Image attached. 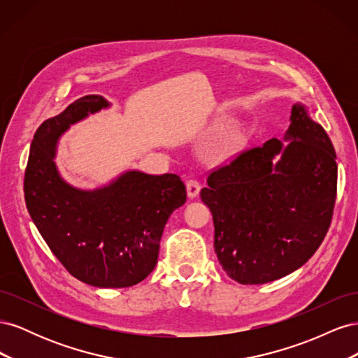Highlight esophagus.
I'll return each mask as SVG.
<instances>
[{
	"mask_svg": "<svg viewBox=\"0 0 358 358\" xmlns=\"http://www.w3.org/2000/svg\"><path fill=\"white\" fill-rule=\"evenodd\" d=\"M187 192H188V197L189 199L197 197L199 192H200V183H199V180H196V179L187 180Z\"/></svg>",
	"mask_w": 358,
	"mask_h": 358,
	"instance_id": "1",
	"label": "esophagus"
}]
</instances>
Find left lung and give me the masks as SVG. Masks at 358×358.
I'll return each mask as SVG.
<instances>
[{
	"label": "left lung",
	"instance_id": "1",
	"mask_svg": "<svg viewBox=\"0 0 358 358\" xmlns=\"http://www.w3.org/2000/svg\"><path fill=\"white\" fill-rule=\"evenodd\" d=\"M289 121L287 146L270 138L243 150L213 170L200 192L212 212L216 257L243 285L272 282L301 267L331 222L338 185L331 140L300 103Z\"/></svg>",
	"mask_w": 358,
	"mask_h": 358
}]
</instances>
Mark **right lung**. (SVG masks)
Instances as JSON below:
<instances>
[{"label":"right lung","instance_id":"obj_1","mask_svg":"<svg viewBox=\"0 0 358 358\" xmlns=\"http://www.w3.org/2000/svg\"><path fill=\"white\" fill-rule=\"evenodd\" d=\"M109 106L101 95H85L43 122L31 143L24 191L32 222L74 278L92 287L125 288L155 268L162 231L187 201V189L171 173L129 170L92 191L61 178L53 161L59 137Z\"/></svg>","mask_w":358,"mask_h":358}]
</instances>
